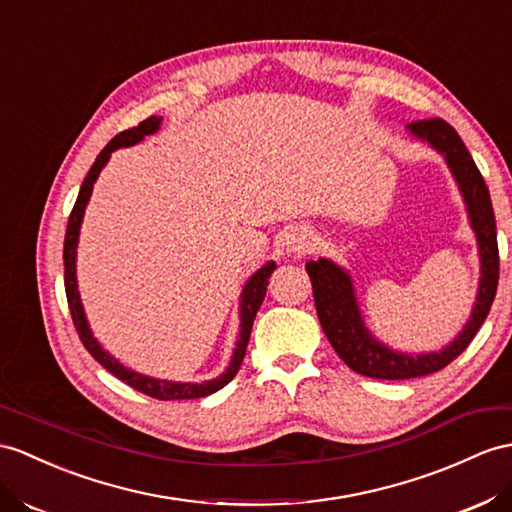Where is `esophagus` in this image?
Masks as SVG:
<instances>
[{"instance_id": "esophagus-1", "label": "esophagus", "mask_w": 512, "mask_h": 512, "mask_svg": "<svg viewBox=\"0 0 512 512\" xmlns=\"http://www.w3.org/2000/svg\"><path fill=\"white\" fill-rule=\"evenodd\" d=\"M286 249H289V252L295 256L306 254L310 249V234L295 232L291 236H286Z\"/></svg>"}]
</instances>
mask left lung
Wrapping results in <instances>:
<instances>
[{
    "instance_id": "left-lung-1",
    "label": "left lung",
    "mask_w": 512,
    "mask_h": 512,
    "mask_svg": "<svg viewBox=\"0 0 512 512\" xmlns=\"http://www.w3.org/2000/svg\"><path fill=\"white\" fill-rule=\"evenodd\" d=\"M408 130L415 139L426 141L436 152L445 156L447 167H450L458 189L463 193L471 228L478 239L480 286L469 321L450 345H445L441 352L404 354L393 352L391 347L380 343L365 328V321L360 317V308L356 304L350 273L334 265L328 258L306 263L310 282H313L319 323L328 341L332 343L334 352L341 356L343 363L352 371L378 380L421 378L450 365L456 356L467 350L473 336L478 334L486 315H489L497 291V280H500V252H497L495 215L489 186H486L463 139H460L450 123L439 117L413 121Z\"/></svg>"
}]
</instances>
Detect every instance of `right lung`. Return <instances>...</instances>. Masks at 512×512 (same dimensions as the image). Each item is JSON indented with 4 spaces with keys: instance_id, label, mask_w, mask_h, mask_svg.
I'll use <instances>...</instances> for the list:
<instances>
[{
    "instance_id": "1",
    "label": "right lung",
    "mask_w": 512,
    "mask_h": 512,
    "mask_svg": "<svg viewBox=\"0 0 512 512\" xmlns=\"http://www.w3.org/2000/svg\"><path fill=\"white\" fill-rule=\"evenodd\" d=\"M160 117H149L145 121H141L136 128H130L126 132H119L115 139H112L99 156L95 158L91 171L86 173V178L80 186V193L76 199V206H73L71 215H69V223H67V234H65V252H62V258H65V291H67V302H69V310H71V319L73 326L78 330V336L82 345L89 350V354L97 360L99 365L104 369H108L112 376H117L119 380H123L126 384H130L132 389L141 391L149 397H156V400H197V397H206L210 393H215L219 389H223L234 376L236 371L241 369V363L245 358V350L249 343V334H252V326L260 304H263L265 293H267V284L273 269H276V263H267L260 267L252 278L247 280L245 289L241 293V332H239V341H236L234 354L228 369L221 373L219 378L206 380L202 384H193V382H169V380H156L143 376V373H136L128 367H123L117 358H112L102 345L95 341V336L89 328V321H86L84 308L80 302V291H78V280H76V247H78V236H80V226H82V217L86 204H89L91 193H93V184L99 176V171L104 169V165L108 162L110 154L115 152L119 147H130L136 145L139 141H143L145 136L154 134L160 128Z\"/></svg>"
}]
</instances>
